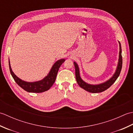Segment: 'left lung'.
<instances>
[{"instance_id":"1","label":"left lung","mask_w":133,"mask_h":133,"mask_svg":"<svg viewBox=\"0 0 133 133\" xmlns=\"http://www.w3.org/2000/svg\"><path fill=\"white\" fill-rule=\"evenodd\" d=\"M119 59H118V63L117 67V69L115 70V72L114 75L110 78L109 80L104 82L103 83H102L98 84H89L83 81L80 76L79 73V69L78 64L75 62H74L75 70V77L76 80L78 84H79L81 88L85 90L86 91L92 92V93H98L101 92L102 91H105L106 90L109 89L112 84H113L115 81L117 80L118 77H119L120 72L122 69V49H121V45L119 42Z\"/></svg>"}]
</instances>
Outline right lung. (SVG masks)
<instances>
[{
	"mask_svg": "<svg viewBox=\"0 0 133 133\" xmlns=\"http://www.w3.org/2000/svg\"><path fill=\"white\" fill-rule=\"evenodd\" d=\"M64 61V59H59V60L56 61L53 64L49 74L43 79L36 82H29L22 80L21 79L18 78L14 74L11 67L10 59L8 61V62H9V67L11 74L12 75L14 79L16 82V83L20 87L24 90L25 91L29 92L36 93L46 91L50 89V87L52 86L54 83L55 82L59 67H60L61 64Z\"/></svg>",
	"mask_w": 133,
	"mask_h": 133,
	"instance_id": "right-lung-1",
	"label": "right lung"
}]
</instances>
